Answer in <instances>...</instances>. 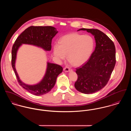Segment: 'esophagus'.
Masks as SVG:
<instances>
[{
	"label": "esophagus",
	"instance_id": "obj_1",
	"mask_svg": "<svg viewBox=\"0 0 131 131\" xmlns=\"http://www.w3.org/2000/svg\"><path fill=\"white\" fill-rule=\"evenodd\" d=\"M63 70L65 72H69V71H70L71 70V69L70 68H69L68 67H64L63 68Z\"/></svg>",
	"mask_w": 131,
	"mask_h": 131
}]
</instances>
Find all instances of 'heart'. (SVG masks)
<instances>
[{
	"instance_id": "b5f03b06",
	"label": "heart",
	"mask_w": 131,
	"mask_h": 131,
	"mask_svg": "<svg viewBox=\"0 0 131 131\" xmlns=\"http://www.w3.org/2000/svg\"><path fill=\"white\" fill-rule=\"evenodd\" d=\"M94 47L93 39L89 35L72 33L65 35L53 46L54 56L59 60L68 59L75 66L85 63L91 56Z\"/></svg>"
}]
</instances>
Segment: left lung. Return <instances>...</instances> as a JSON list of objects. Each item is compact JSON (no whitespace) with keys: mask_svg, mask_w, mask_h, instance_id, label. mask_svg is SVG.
Masks as SVG:
<instances>
[{"mask_svg":"<svg viewBox=\"0 0 131 131\" xmlns=\"http://www.w3.org/2000/svg\"><path fill=\"white\" fill-rule=\"evenodd\" d=\"M91 33L95 39L96 47L87 61L76 68L78 75L75 89L82 93H94L107 84L115 62L114 43L106 34L98 29L82 28Z\"/></svg>","mask_w":131,"mask_h":131,"instance_id":"8db88e82","label":"left lung"}]
</instances>
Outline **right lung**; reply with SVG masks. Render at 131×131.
<instances>
[{"instance_id": "obj_1", "label": "right lung", "mask_w": 131, "mask_h": 131, "mask_svg": "<svg viewBox=\"0 0 131 131\" xmlns=\"http://www.w3.org/2000/svg\"><path fill=\"white\" fill-rule=\"evenodd\" d=\"M56 28L51 26H30L23 31L17 38L12 50V66L18 83L30 93L40 96L47 93L53 88L57 76L63 70L62 67L55 63H47L45 75L42 80L36 85H29L22 82L15 68L17 52L22 44L35 45L46 51L51 49L52 39L57 33Z\"/></svg>"}]
</instances>
